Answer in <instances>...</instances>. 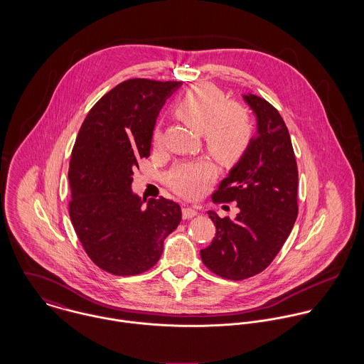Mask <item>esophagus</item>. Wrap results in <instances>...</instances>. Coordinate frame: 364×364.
I'll list each match as a JSON object with an SVG mask.
<instances>
[{
  "label": "esophagus",
  "mask_w": 364,
  "mask_h": 364,
  "mask_svg": "<svg viewBox=\"0 0 364 364\" xmlns=\"http://www.w3.org/2000/svg\"><path fill=\"white\" fill-rule=\"evenodd\" d=\"M196 214H198V211L193 208H182V217H183V220H189V218L195 217Z\"/></svg>",
  "instance_id": "obj_1"
}]
</instances>
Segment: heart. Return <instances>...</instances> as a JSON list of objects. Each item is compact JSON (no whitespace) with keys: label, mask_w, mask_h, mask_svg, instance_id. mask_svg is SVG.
<instances>
[{"label":"heart","mask_w":364,"mask_h":364,"mask_svg":"<svg viewBox=\"0 0 364 364\" xmlns=\"http://www.w3.org/2000/svg\"><path fill=\"white\" fill-rule=\"evenodd\" d=\"M178 116L200 132L208 153L223 164L235 162L247 151L254 123L248 109L240 102H225L224 92L208 82L191 87L176 102ZM162 129L156 124L153 146L162 144ZM214 176V168L206 159L176 162L164 175V182L183 198L199 196Z\"/></svg>","instance_id":"b5f03b06"}]
</instances>
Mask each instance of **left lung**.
Listing matches in <instances>:
<instances>
[{
    "label": "left lung",
    "instance_id": "left-lung-1",
    "mask_svg": "<svg viewBox=\"0 0 364 364\" xmlns=\"http://www.w3.org/2000/svg\"><path fill=\"white\" fill-rule=\"evenodd\" d=\"M258 117V137L211 195L214 203L237 202L235 218L208 211L215 237L200 251L214 274L244 280L276 258L299 214V169L287 126L273 105L244 97Z\"/></svg>",
    "mask_w": 364,
    "mask_h": 364
}]
</instances>
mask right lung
Returning a JSON list of instances; mask_svg holds the SVG:
<instances>
[{"label": "right lung", "mask_w": 364, "mask_h": 364, "mask_svg": "<svg viewBox=\"0 0 364 364\" xmlns=\"http://www.w3.org/2000/svg\"><path fill=\"white\" fill-rule=\"evenodd\" d=\"M181 82L130 78L91 107L73 147L68 213L75 234L98 267L114 276L147 272L182 211L162 196L133 195L134 169L150 156L159 107Z\"/></svg>", "instance_id": "obj_1"}]
</instances>
